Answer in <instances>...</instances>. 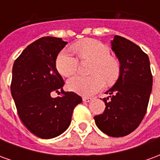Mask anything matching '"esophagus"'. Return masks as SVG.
I'll use <instances>...</instances> for the list:
<instances>
[{"label": "esophagus", "instance_id": "1", "mask_svg": "<svg viewBox=\"0 0 160 160\" xmlns=\"http://www.w3.org/2000/svg\"><path fill=\"white\" fill-rule=\"evenodd\" d=\"M82 99H83L84 102H90V101L92 100V98L89 97H83L82 98Z\"/></svg>", "mask_w": 160, "mask_h": 160}]
</instances>
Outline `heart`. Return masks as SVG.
Here are the masks:
<instances>
[{
  "instance_id": "b5f03b06",
  "label": "heart",
  "mask_w": 160,
  "mask_h": 160,
  "mask_svg": "<svg viewBox=\"0 0 160 160\" xmlns=\"http://www.w3.org/2000/svg\"><path fill=\"white\" fill-rule=\"evenodd\" d=\"M73 49L81 61L91 60L92 75H75L68 81L71 91L82 95H92L100 91L104 85L114 83L120 74V63L110 55V49L103 42L95 39H84L74 43ZM57 71L62 75L68 77L75 73L79 68V60L64 49L58 54L56 60Z\"/></svg>"
}]
</instances>
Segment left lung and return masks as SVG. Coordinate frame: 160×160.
Wrapping results in <instances>:
<instances>
[{"instance_id": "1", "label": "left lung", "mask_w": 160, "mask_h": 160, "mask_svg": "<svg viewBox=\"0 0 160 160\" xmlns=\"http://www.w3.org/2000/svg\"><path fill=\"white\" fill-rule=\"evenodd\" d=\"M111 49L120 62L117 82L103 98L105 110L95 116V123L112 137L129 134L140 125L148 109L152 87L148 56L134 42L115 36Z\"/></svg>"}]
</instances>
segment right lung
Segmentation results:
<instances>
[{
	"label": "right lung",
	"mask_w": 160,
	"mask_h": 160,
	"mask_svg": "<svg viewBox=\"0 0 160 160\" xmlns=\"http://www.w3.org/2000/svg\"><path fill=\"white\" fill-rule=\"evenodd\" d=\"M67 43L59 38H41L27 46L12 66L11 93L19 119L42 139L62 134L74 107L82 102L78 94L63 91L64 81L56 68V57ZM53 91L63 95L52 98Z\"/></svg>",
	"instance_id": "add662e5"
}]
</instances>
